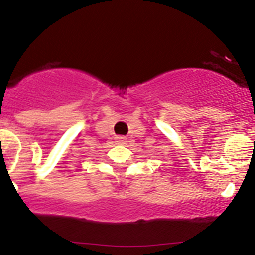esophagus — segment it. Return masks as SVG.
<instances>
[{
    "mask_svg": "<svg viewBox=\"0 0 255 255\" xmlns=\"http://www.w3.org/2000/svg\"><path fill=\"white\" fill-rule=\"evenodd\" d=\"M116 141H117V144H125L126 143V139L124 138V136H117Z\"/></svg>",
    "mask_w": 255,
    "mask_h": 255,
    "instance_id": "obj_1",
    "label": "esophagus"
}]
</instances>
